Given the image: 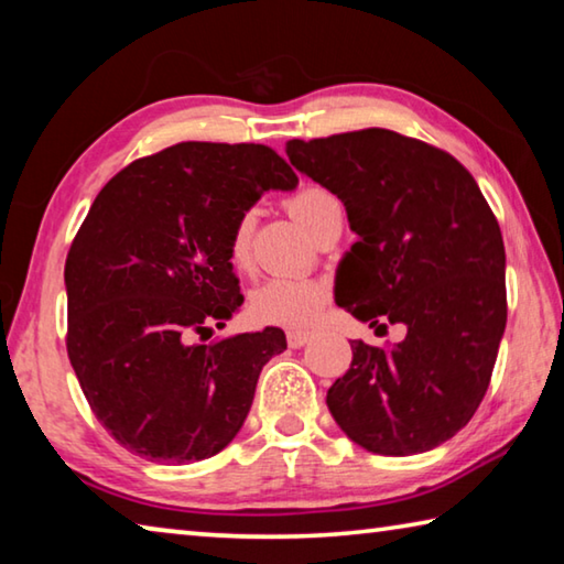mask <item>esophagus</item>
Here are the masks:
<instances>
[{
  "mask_svg": "<svg viewBox=\"0 0 564 564\" xmlns=\"http://www.w3.org/2000/svg\"><path fill=\"white\" fill-rule=\"evenodd\" d=\"M308 340H311V333L308 330H289V346L291 348H301Z\"/></svg>",
  "mask_w": 564,
  "mask_h": 564,
  "instance_id": "34e87169",
  "label": "esophagus"
}]
</instances>
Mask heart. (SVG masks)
Here are the masks:
<instances>
[{
  "label": "heart",
  "mask_w": 564,
  "mask_h": 564,
  "mask_svg": "<svg viewBox=\"0 0 564 564\" xmlns=\"http://www.w3.org/2000/svg\"><path fill=\"white\" fill-rule=\"evenodd\" d=\"M333 206H340L338 198L323 186H305L289 198V208L295 221L311 231L318 218ZM253 212H243L236 218L228 238V253L238 269L251 265L253 256ZM328 301L326 283L313 279H295V275H275V279L263 281L259 289L251 293L248 311L261 323H273V326L285 328H303L316 321L323 305Z\"/></svg>",
  "instance_id": "b5f03b06"
}]
</instances>
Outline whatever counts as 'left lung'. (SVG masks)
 Here are the masks:
<instances>
[{"instance_id":"1","label":"left lung","mask_w":564,"mask_h":564,"mask_svg":"<svg viewBox=\"0 0 564 564\" xmlns=\"http://www.w3.org/2000/svg\"><path fill=\"white\" fill-rule=\"evenodd\" d=\"M285 154L340 198L358 234L336 303L370 328L408 330L390 348L350 343L330 415L370 453L433 451L482 403L508 323L498 218L460 161L403 133L293 139Z\"/></svg>"}]
</instances>
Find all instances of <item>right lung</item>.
Masks as SVG:
<instances>
[{
  "label": "right lung",
  "mask_w": 564,
  "mask_h": 564,
  "mask_svg": "<svg viewBox=\"0 0 564 564\" xmlns=\"http://www.w3.org/2000/svg\"><path fill=\"white\" fill-rule=\"evenodd\" d=\"M295 184L271 147L181 141L131 161L94 198L64 265L66 352L127 451L196 463L241 431L283 330L204 340L243 303L228 253L236 218Z\"/></svg>",
  "instance_id": "1"
}]
</instances>
